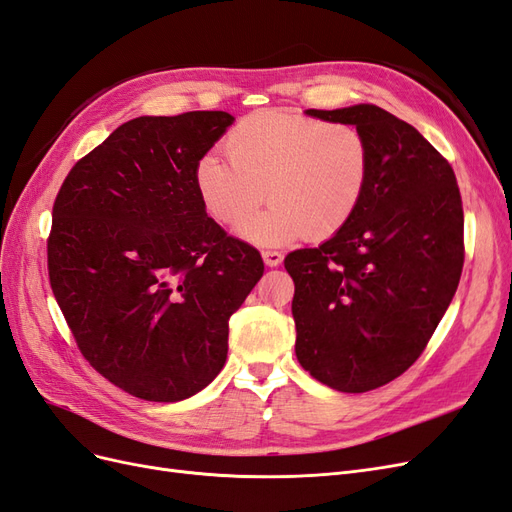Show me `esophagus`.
Wrapping results in <instances>:
<instances>
[{
	"label": "esophagus",
	"mask_w": 512,
	"mask_h": 512,
	"mask_svg": "<svg viewBox=\"0 0 512 512\" xmlns=\"http://www.w3.org/2000/svg\"><path fill=\"white\" fill-rule=\"evenodd\" d=\"M262 260H265V265H269V267H277L284 260V254L277 250H265L262 252Z\"/></svg>",
	"instance_id": "esophagus-1"
}]
</instances>
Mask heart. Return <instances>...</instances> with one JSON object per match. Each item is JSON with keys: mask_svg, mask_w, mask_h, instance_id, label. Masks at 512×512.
<instances>
[{"mask_svg": "<svg viewBox=\"0 0 512 512\" xmlns=\"http://www.w3.org/2000/svg\"><path fill=\"white\" fill-rule=\"evenodd\" d=\"M226 156L196 162L200 203L215 222L241 230L265 196L269 211L245 230L256 243L329 239L359 209L371 168L367 136L342 121L303 113L256 111L224 138Z\"/></svg>", "mask_w": 512, "mask_h": 512, "instance_id": "obj_1", "label": "heart"}]
</instances>
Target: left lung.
<instances>
[{
	"label": "left lung",
	"mask_w": 512,
	"mask_h": 512,
	"mask_svg": "<svg viewBox=\"0 0 512 512\" xmlns=\"http://www.w3.org/2000/svg\"><path fill=\"white\" fill-rule=\"evenodd\" d=\"M307 115L359 128L371 168L352 220L284 260L294 352L335 391H374L412 367L455 297L466 256L459 185L442 153L380 106Z\"/></svg>",
	"instance_id": "1"
}]
</instances>
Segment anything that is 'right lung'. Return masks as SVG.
<instances>
[{
  "label": "right lung",
  "instance_id": "right-lung-1",
  "mask_svg": "<svg viewBox=\"0 0 512 512\" xmlns=\"http://www.w3.org/2000/svg\"><path fill=\"white\" fill-rule=\"evenodd\" d=\"M232 115L136 117L72 166L46 239L49 282L85 361L145 401H181L220 374L228 320L260 252L207 218L196 162Z\"/></svg>",
  "mask_w": 512,
  "mask_h": 512
}]
</instances>
